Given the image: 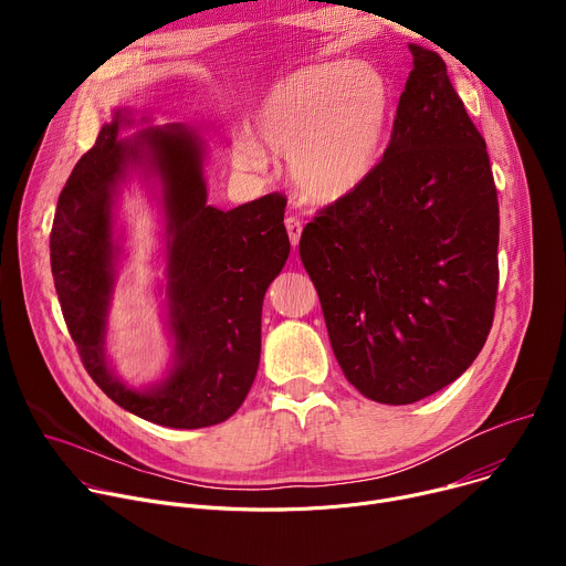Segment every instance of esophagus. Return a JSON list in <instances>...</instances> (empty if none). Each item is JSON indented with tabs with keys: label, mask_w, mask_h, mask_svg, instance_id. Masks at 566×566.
<instances>
[{
	"label": "esophagus",
	"mask_w": 566,
	"mask_h": 566,
	"mask_svg": "<svg viewBox=\"0 0 566 566\" xmlns=\"http://www.w3.org/2000/svg\"><path fill=\"white\" fill-rule=\"evenodd\" d=\"M286 232H289V239H291V247L295 249L300 244V237H302V221L295 219V217H289L286 219Z\"/></svg>",
	"instance_id": "1"
}]
</instances>
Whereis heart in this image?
I'll return each instance as SVG.
<instances>
[{
	"label": "heart",
	"mask_w": 566,
	"mask_h": 566,
	"mask_svg": "<svg viewBox=\"0 0 566 566\" xmlns=\"http://www.w3.org/2000/svg\"><path fill=\"white\" fill-rule=\"evenodd\" d=\"M394 120L387 77L356 62L306 64L280 77L232 136V164L258 172L266 151L289 158V177L313 203L360 192L378 172Z\"/></svg>",
	"instance_id": "b5f03b06"
}]
</instances>
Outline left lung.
Segmentation results:
<instances>
[{
	"label": "left lung",
	"mask_w": 566,
	"mask_h": 566,
	"mask_svg": "<svg viewBox=\"0 0 566 566\" xmlns=\"http://www.w3.org/2000/svg\"><path fill=\"white\" fill-rule=\"evenodd\" d=\"M415 69L374 179L306 223L315 284L347 380L385 406L457 380L489 338L500 206L481 138L446 62L410 44Z\"/></svg>",
	"instance_id": "obj_1"
}]
</instances>
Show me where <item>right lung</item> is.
Masks as SVG:
<instances>
[{"label": "right lung", "instance_id": "obj_1", "mask_svg": "<svg viewBox=\"0 0 566 566\" xmlns=\"http://www.w3.org/2000/svg\"><path fill=\"white\" fill-rule=\"evenodd\" d=\"M114 109L60 192L51 271L69 334L96 385L123 410L166 428L197 430L232 417L255 380L266 289L289 260L286 199L219 210L208 203L206 138L184 125ZM148 127L145 128L144 125ZM138 126L132 139L119 132ZM138 178L155 195L165 241V310L174 358L167 376L132 388L106 356L122 231L115 206Z\"/></svg>", "mask_w": 566, "mask_h": 566}]
</instances>
